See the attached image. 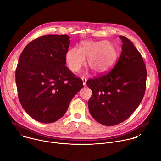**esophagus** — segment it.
Masks as SVG:
<instances>
[{
	"label": "esophagus",
	"instance_id": "esophagus-1",
	"mask_svg": "<svg viewBox=\"0 0 161 161\" xmlns=\"http://www.w3.org/2000/svg\"><path fill=\"white\" fill-rule=\"evenodd\" d=\"M81 80H82V81H83V86H86V83L87 79H86V78H85V77H82Z\"/></svg>",
	"mask_w": 161,
	"mask_h": 161
}]
</instances>
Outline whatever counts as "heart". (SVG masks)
I'll return each mask as SVG.
<instances>
[{"mask_svg":"<svg viewBox=\"0 0 161 161\" xmlns=\"http://www.w3.org/2000/svg\"><path fill=\"white\" fill-rule=\"evenodd\" d=\"M65 61L69 69L74 73L80 71L86 64L88 58V65L93 72L97 75H103L116 64L119 52L114 44L109 41H83L80 48H73L67 51Z\"/></svg>","mask_w":161,"mask_h":161,"instance_id":"obj_1","label":"heart"}]
</instances>
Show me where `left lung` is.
<instances>
[{"instance_id": "obj_1", "label": "left lung", "mask_w": 161, "mask_h": 161, "mask_svg": "<svg viewBox=\"0 0 161 161\" xmlns=\"http://www.w3.org/2000/svg\"><path fill=\"white\" fill-rule=\"evenodd\" d=\"M119 37L123 44L116 65L109 73L86 81L92 91L88 103L90 113L107 126L127 119L141 103L146 88L147 70L142 56L131 41L123 36Z\"/></svg>"}]
</instances>
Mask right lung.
Returning <instances> with one entry per match:
<instances>
[{
	"mask_svg": "<svg viewBox=\"0 0 161 161\" xmlns=\"http://www.w3.org/2000/svg\"><path fill=\"white\" fill-rule=\"evenodd\" d=\"M68 35L38 37L23 50L16 70L19 101L34 120L44 124L63 117L83 82L65 65Z\"/></svg>",
	"mask_w": 161,
	"mask_h": 161,
	"instance_id": "obj_1",
	"label": "right lung"
}]
</instances>
